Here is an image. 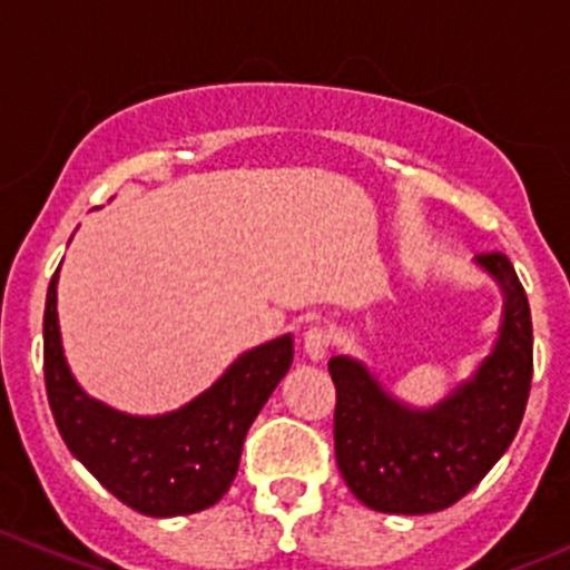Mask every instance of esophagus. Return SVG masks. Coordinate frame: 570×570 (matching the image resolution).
<instances>
[{
	"mask_svg": "<svg viewBox=\"0 0 570 570\" xmlns=\"http://www.w3.org/2000/svg\"><path fill=\"white\" fill-rule=\"evenodd\" d=\"M332 343H334L332 328L321 326V323H315V326H309L306 332H303V351H306L312 360L326 357V351L332 348Z\"/></svg>",
	"mask_w": 570,
	"mask_h": 570,
	"instance_id": "obj_1",
	"label": "esophagus"
}]
</instances>
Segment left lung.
Returning a JSON list of instances; mask_svg holds the SVG:
<instances>
[{
    "instance_id": "obj_1",
    "label": "left lung",
    "mask_w": 570,
    "mask_h": 570,
    "mask_svg": "<svg viewBox=\"0 0 570 570\" xmlns=\"http://www.w3.org/2000/svg\"><path fill=\"white\" fill-rule=\"evenodd\" d=\"M478 261L507 292L501 340L475 380L439 407L407 411L360 363H328L337 391L340 475L376 512L430 514L453 507L498 464L523 422L534 374L529 297L507 255L494 249Z\"/></svg>"
}]
</instances>
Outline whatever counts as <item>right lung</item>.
<instances>
[{"instance_id": "right-lung-1", "label": "right lung", "mask_w": 570, "mask_h": 570, "mask_svg": "<svg viewBox=\"0 0 570 570\" xmlns=\"http://www.w3.org/2000/svg\"><path fill=\"white\" fill-rule=\"evenodd\" d=\"M58 269L45 303V385L63 444L117 501L140 514L174 518L222 501L238 472L244 435L292 365V337L247 351L210 391L183 411L135 419L92 402L61 354Z\"/></svg>"}]
</instances>
